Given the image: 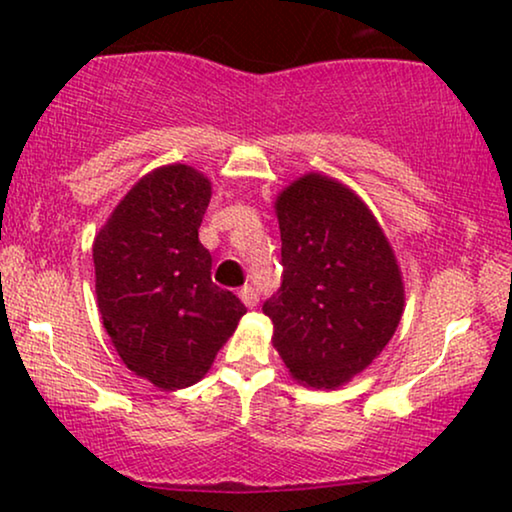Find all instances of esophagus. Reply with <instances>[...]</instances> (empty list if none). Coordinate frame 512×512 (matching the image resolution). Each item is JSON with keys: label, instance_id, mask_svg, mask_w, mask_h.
<instances>
[{"label": "esophagus", "instance_id": "34e87169", "mask_svg": "<svg viewBox=\"0 0 512 512\" xmlns=\"http://www.w3.org/2000/svg\"><path fill=\"white\" fill-rule=\"evenodd\" d=\"M240 298L247 307H256V303H258V293L254 286H244V289L240 291Z\"/></svg>", "mask_w": 512, "mask_h": 512}]
</instances>
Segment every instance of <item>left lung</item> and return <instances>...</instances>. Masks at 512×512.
Instances as JSON below:
<instances>
[{
  "instance_id": "left-lung-1",
  "label": "left lung",
  "mask_w": 512,
  "mask_h": 512,
  "mask_svg": "<svg viewBox=\"0 0 512 512\" xmlns=\"http://www.w3.org/2000/svg\"><path fill=\"white\" fill-rule=\"evenodd\" d=\"M282 289L263 305L289 375L338 389L373 363L401 324L405 286L396 254L366 202L321 172L275 200Z\"/></svg>"
}]
</instances>
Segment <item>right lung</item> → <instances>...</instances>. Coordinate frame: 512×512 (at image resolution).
Returning <instances> with one entry per match:
<instances>
[{
	"instance_id": "right-lung-1",
	"label": "right lung",
	"mask_w": 512,
	"mask_h": 512,
	"mask_svg": "<svg viewBox=\"0 0 512 512\" xmlns=\"http://www.w3.org/2000/svg\"><path fill=\"white\" fill-rule=\"evenodd\" d=\"M212 181L163 165L125 193L95 235V293L118 356L153 387L200 382L247 307L212 282L198 228Z\"/></svg>"
}]
</instances>
